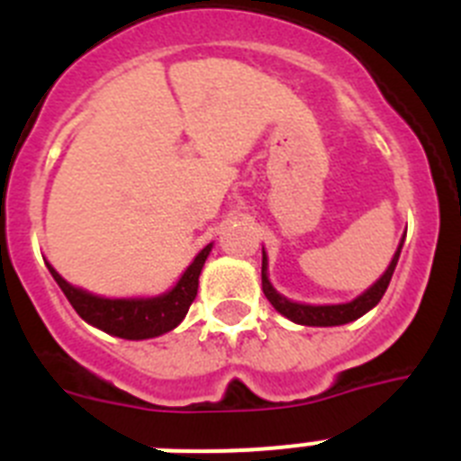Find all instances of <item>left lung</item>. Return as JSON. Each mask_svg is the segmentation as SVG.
I'll return each instance as SVG.
<instances>
[{
  "instance_id": "obj_1",
  "label": "left lung",
  "mask_w": 461,
  "mask_h": 461,
  "mask_svg": "<svg viewBox=\"0 0 461 461\" xmlns=\"http://www.w3.org/2000/svg\"><path fill=\"white\" fill-rule=\"evenodd\" d=\"M404 244V240H402ZM402 244H399L397 254H394L393 263L388 266L385 275L374 284L369 291L362 293L360 297H356L353 303H346V304H323V307H313V304H297L286 300L284 295L272 288V284L267 281V258H266V251H263V270H260V276H263V293L266 297L270 300L272 307L276 309L279 313H284L286 319H291L293 323H300V325H313V328H332V325H344V323H351V321L360 319L362 313H367L369 309L376 307L381 303L383 293L388 291V284L393 279V272L397 267V260L399 254H402Z\"/></svg>"
}]
</instances>
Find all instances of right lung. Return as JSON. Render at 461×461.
Wrapping results in <instances>:
<instances>
[{
    "label": "right lung",
    "instance_id": "right-lung-1",
    "mask_svg": "<svg viewBox=\"0 0 461 461\" xmlns=\"http://www.w3.org/2000/svg\"><path fill=\"white\" fill-rule=\"evenodd\" d=\"M212 244H207L201 254L195 256L194 263L186 267L177 286L166 295L148 297V300H108V297H96L83 288L71 286L68 281L48 266L57 286L62 288L71 307L78 312V316L94 328L104 330L108 335L122 337V339H149L182 323V319L189 312L191 303L198 293V276H201L205 258L210 254Z\"/></svg>",
    "mask_w": 461,
    "mask_h": 461
}]
</instances>
